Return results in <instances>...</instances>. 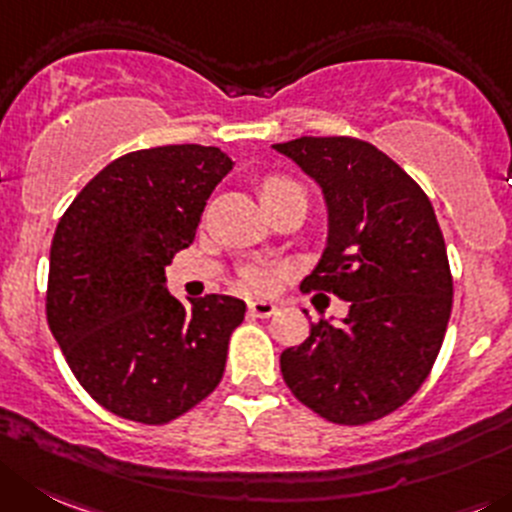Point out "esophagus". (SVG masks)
Instances as JSON below:
<instances>
[{"mask_svg": "<svg viewBox=\"0 0 512 512\" xmlns=\"http://www.w3.org/2000/svg\"><path fill=\"white\" fill-rule=\"evenodd\" d=\"M247 310H250V315H255V318H270V315H275L278 305L270 303V300H252V303L247 305Z\"/></svg>", "mask_w": 512, "mask_h": 512, "instance_id": "esophagus-1", "label": "esophagus"}]
</instances>
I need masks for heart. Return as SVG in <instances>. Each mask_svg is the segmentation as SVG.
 Listing matches in <instances>:
<instances>
[{
    "label": "heart",
    "instance_id": "1",
    "mask_svg": "<svg viewBox=\"0 0 512 512\" xmlns=\"http://www.w3.org/2000/svg\"><path fill=\"white\" fill-rule=\"evenodd\" d=\"M293 186L298 184L290 179H283V176H267L260 184V199L265 202V199L275 197V194H280V191L285 189H293ZM245 283L247 288L255 290V293H265V290H270L272 283H275V272L267 270V267H250V270L245 272Z\"/></svg>",
    "mask_w": 512,
    "mask_h": 512
}]
</instances>
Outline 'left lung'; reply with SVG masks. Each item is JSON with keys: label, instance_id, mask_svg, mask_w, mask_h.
<instances>
[{"label": "left lung", "instance_id": "obj_1", "mask_svg": "<svg viewBox=\"0 0 512 512\" xmlns=\"http://www.w3.org/2000/svg\"><path fill=\"white\" fill-rule=\"evenodd\" d=\"M321 186L328 242L303 290L348 300L341 323L315 321L280 371L333 424H369L417 394L442 348L452 272L422 186L384 151L348 136L275 143Z\"/></svg>", "mask_w": 512, "mask_h": 512}]
</instances>
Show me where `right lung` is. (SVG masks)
<instances>
[{"label":"right lung","mask_w":512,"mask_h":512,"mask_svg":"<svg viewBox=\"0 0 512 512\" xmlns=\"http://www.w3.org/2000/svg\"><path fill=\"white\" fill-rule=\"evenodd\" d=\"M232 166L217 146L133 151L93 176L57 224L47 323L80 386L116 417L166 424L222 381L247 305L204 295L186 308L166 290V265L194 242Z\"/></svg>","instance_id":"add662e5"}]
</instances>
